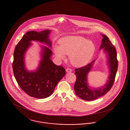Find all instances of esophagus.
I'll return each instance as SVG.
<instances>
[{
    "label": "esophagus",
    "mask_w": 130,
    "mask_h": 130,
    "mask_svg": "<svg viewBox=\"0 0 130 130\" xmlns=\"http://www.w3.org/2000/svg\"><path fill=\"white\" fill-rule=\"evenodd\" d=\"M66 71V72H67V73H71V72H72V69H70V68H67Z\"/></svg>",
    "instance_id": "obj_1"
}]
</instances>
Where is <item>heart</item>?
<instances>
[{
	"label": "heart",
	"mask_w": 130,
	"mask_h": 130,
	"mask_svg": "<svg viewBox=\"0 0 130 130\" xmlns=\"http://www.w3.org/2000/svg\"><path fill=\"white\" fill-rule=\"evenodd\" d=\"M59 46L54 47L56 57L59 60L69 56L70 61L75 67L84 66L90 61L95 50V44L82 36L62 37L59 40Z\"/></svg>",
	"instance_id": "b5f03b06"
}]
</instances>
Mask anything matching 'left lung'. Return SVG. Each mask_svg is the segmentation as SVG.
<instances>
[{
    "instance_id": "8db88e82",
    "label": "left lung",
    "mask_w": 130,
    "mask_h": 130,
    "mask_svg": "<svg viewBox=\"0 0 130 130\" xmlns=\"http://www.w3.org/2000/svg\"><path fill=\"white\" fill-rule=\"evenodd\" d=\"M103 39L99 50H103L107 56V65L109 69V75L106 83L103 86L94 88L89 85L88 74L93 68L95 60L81 68L75 69L76 80L74 85V92L76 95L86 101H91L102 96L111 89L115 81L118 70V61L117 51L108 37L102 35Z\"/></svg>"
}]
</instances>
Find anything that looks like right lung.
Returning a JSON list of instances; mask_svg holds the SVG:
<instances>
[{
    "instance_id": "1",
    "label": "right lung",
    "mask_w": 130,
    "mask_h": 130,
    "mask_svg": "<svg viewBox=\"0 0 130 130\" xmlns=\"http://www.w3.org/2000/svg\"><path fill=\"white\" fill-rule=\"evenodd\" d=\"M51 30L40 32L28 31L17 45L13 54L12 69L15 78L21 89L29 96L43 99L54 92L58 82L65 75V70L61 66L56 65L51 59L53 52L49 47L41 46V60L35 71H28L25 66V54L36 41L52 46L49 39Z\"/></svg>"
}]
</instances>
